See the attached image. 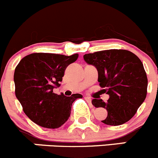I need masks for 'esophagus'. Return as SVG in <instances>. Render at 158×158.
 <instances>
[{
	"mask_svg": "<svg viewBox=\"0 0 158 158\" xmlns=\"http://www.w3.org/2000/svg\"><path fill=\"white\" fill-rule=\"evenodd\" d=\"M84 98H85V99L88 102H91V101H92L91 97H89V96H85V97H84Z\"/></svg>",
	"mask_w": 158,
	"mask_h": 158,
	"instance_id": "esophagus-1",
	"label": "esophagus"
}]
</instances>
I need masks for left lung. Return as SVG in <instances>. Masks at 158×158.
I'll use <instances>...</instances> for the list:
<instances>
[{
    "instance_id": "1",
    "label": "left lung",
    "mask_w": 158,
    "mask_h": 158,
    "mask_svg": "<svg viewBox=\"0 0 158 158\" xmlns=\"http://www.w3.org/2000/svg\"><path fill=\"white\" fill-rule=\"evenodd\" d=\"M84 60L98 71V82L110 98L93 99L95 107L107 110L105 124L119 126L129 121L144 101L148 77L140 59L131 52L110 49L84 55Z\"/></svg>"
}]
</instances>
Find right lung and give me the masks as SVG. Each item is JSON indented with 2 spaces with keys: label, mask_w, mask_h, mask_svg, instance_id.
Listing matches in <instances>:
<instances>
[{
  "label": "right lung",
  "mask_w": 158,
  "mask_h": 158,
  "mask_svg": "<svg viewBox=\"0 0 158 158\" xmlns=\"http://www.w3.org/2000/svg\"><path fill=\"white\" fill-rule=\"evenodd\" d=\"M78 57V54L32 53L20 61L14 74L15 95L24 113L34 123L56 129L68 120L73 102L82 96L58 95L53 89L60 85L65 69Z\"/></svg>",
  "instance_id": "obj_1"
}]
</instances>
